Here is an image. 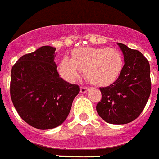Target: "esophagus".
<instances>
[{
    "mask_svg": "<svg viewBox=\"0 0 159 159\" xmlns=\"http://www.w3.org/2000/svg\"><path fill=\"white\" fill-rule=\"evenodd\" d=\"M88 91V88H86V87H81L80 88V92L82 93H86Z\"/></svg>",
    "mask_w": 159,
    "mask_h": 159,
    "instance_id": "esophagus-1",
    "label": "esophagus"
}]
</instances>
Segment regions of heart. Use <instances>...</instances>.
Wrapping results in <instances>:
<instances>
[{
	"label": "heart",
	"instance_id": "obj_1",
	"mask_svg": "<svg viewBox=\"0 0 159 159\" xmlns=\"http://www.w3.org/2000/svg\"><path fill=\"white\" fill-rule=\"evenodd\" d=\"M123 67V55L116 48L78 47L72 51L71 58L61 60L58 71L68 82H75L81 71L91 83L107 86L118 78Z\"/></svg>",
	"mask_w": 159,
	"mask_h": 159
}]
</instances>
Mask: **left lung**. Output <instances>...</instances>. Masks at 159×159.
Wrapping results in <instances>:
<instances>
[{
	"label": "left lung",
	"instance_id": "obj_1",
	"mask_svg": "<svg viewBox=\"0 0 159 159\" xmlns=\"http://www.w3.org/2000/svg\"><path fill=\"white\" fill-rule=\"evenodd\" d=\"M124 57V66L112 84L100 88L102 100L97 112L112 124H126L139 117L151 93L150 66L140 52L117 42Z\"/></svg>",
	"mask_w": 159,
	"mask_h": 159
}]
</instances>
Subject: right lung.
I'll list each match as a JSON object with an SVG mask.
<instances>
[{
    "label": "right lung",
    "mask_w": 159,
    "mask_h": 159,
    "mask_svg": "<svg viewBox=\"0 0 159 159\" xmlns=\"http://www.w3.org/2000/svg\"><path fill=\"white\" fill-rule=\"evenodd\" d=\"M56 48L43 46L22 56L11 69V98L18 114L33 128H57L71 111L79 86L60 77Z\"/></svg>",
    "instance_id": "1"
}]
</instances>
